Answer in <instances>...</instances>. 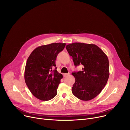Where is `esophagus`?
Segmentation results:
<instances>
[{
  "label": "esophagus",
  "mask_w": 130,
  "mask_h": 130,
  "mask_svg": "<svg viewBox=\"0 0 130 130\" xmlns=\"http://www.w3.org/2000/svg\"><path fill=\"white\" fill-rule=\"evenodd\" d=\"M69 74H70V73H65L63 74V75L65 77V76H67L68 75H69Z\"/></svg>",
  "instance_id": "1"
}]
</instances>
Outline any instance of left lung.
I'll return each mask as SVG.
<instances>
[{
	"mask_svg": "<svg viewBox=\"0 0 130 130\" xmlns=\"http://www.w3.org/2000/svg\"><path fill=\"white\" fill-rule=\"evenodd\" d=\"M66 48L75 66H84L82 71L72 74L75 78L72 93L83 101L93 99L104 88L108 79L109 61L106 55L95 44L74 43L67 45Z\"/></svg>",
	"mask_w": 130,
	"mask_h": 130,
	"instance_id": "obj_1",
	"label": "left lung"
}]
</instances>
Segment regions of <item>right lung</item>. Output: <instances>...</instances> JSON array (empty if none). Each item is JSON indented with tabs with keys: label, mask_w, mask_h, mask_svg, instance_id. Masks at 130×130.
<instances>
[{
	"label": "right lung",
	"mask_w": 130,
	"mask_h": 130,
	"mask_svg": "<svg viewBox=\"0 0 130 130\" xmlns=\"http://www.w3.org/2000/svg\"><path fill=\"white\" fill-rule=\"evenodd\" d=\"M65 45V43H57L39 46L27 60L25 83L32 94L40 100L48 101L57 95L63 75L56 70L55 60Z\"/></svg>",
	"instance_id": "obj_1"
}]
</instances>
